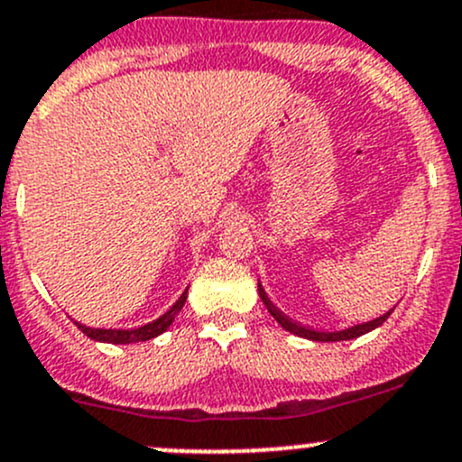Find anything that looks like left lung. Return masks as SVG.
I'll list each match as a JSON object with an SVG mask.
<instances>
[{
    "label": "left lung",
    "instance_id": "left-lung-1",
    "mask_svg": "<svg viewBox=\"0 0 462 462\" xmlns=\"http://www.w3.org/2000/svg\"><path fill=\"white\" fill-rule=\"evenodd\" d=\"M259 296L261 300L265 303V308H268V312L274 317L276 323L281 325L283 329H288L290 334H296V337L300 338H310V341H320V343H334V341H352V338H358L363 337V334L372 332V329L381 328L383 323H385L387 317H390L392 312H394V308L387 310L383 317L374 319V320H367V323H358V325H352V328H346V329H337V332H325V329H314V328H308V325H300L292 320L290 317H285L283 312H281L279 308H276L274 303L268 299V294H265L263 285L259 283Z\"/></svg>",
    "mask_w": 462,
    "mask_h": 462
}]
</instances>
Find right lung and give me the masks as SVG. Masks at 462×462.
<instances>
[{
    "label": "right lung",
    "mask_w": 462,
    "mask_h": 462,
    "mask_svg": "<svg viewBox=\"0 0 462 462\" xmlns=\"http://www.w3.org/2000/svg\"><path fill=\"white\" fill-rule=\"evenodd\" d=\"M186 299H188V290L181 296H179L177 303H174L166 314H162V317H159L157 320H152V323L142 325V328H133V329L88 328V325L77 323V320H75V325L81 329V332L86 334V337L92 338V341H99V343H113V346H125V343L150 341V338L159 337V334H163L170 328V325H172L174 317H177V314L181 312V308H183V303H186Z\"/></svg>",
    "instance_id": "right-lung-1"
}]
</instances>
